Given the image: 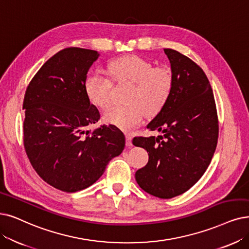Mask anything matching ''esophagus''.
Instances as JSON below:
<instances>
[{"label": "esophagus", "instance_id": "34e87169", "mask_svg": "<svg viewBox=\"0 0 249 249\" xmlns=\"http://www.w3.org/2000/svg\"><path fill=\"white\" fill-rule=\"evenodd\" d=\"M132 139H133V137L130 134H127V133L125 134V144H126V146H132L133 145Z\"/></svg>", "mask_w": 249, "mask_h": 249}]
</instances>
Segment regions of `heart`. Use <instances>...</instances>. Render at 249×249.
<instances>
[{
	"mask_svg": "<svg viewBox=\"0 0 249 249\" xmlns=\"http://www.w3.org/2000/svg\"><path fill=\"white\" fill-rule=\"evenodd\" d=\"M108 73L117 84H131L124 96V105H115L104 112V118L124 131H130L143 121L145 114L153 116L161 110L172 93L171 73L153 67L145 59L131 55L114 59L108 64ZM89 100L101 109L112 102V84L100 73L90 74L85 82Z\"/></svg>",
	"mask_w": 249,
	"mask_h": 249,
	"instance_id": "obj_1",
	"label": "heart"
}]
</instances>
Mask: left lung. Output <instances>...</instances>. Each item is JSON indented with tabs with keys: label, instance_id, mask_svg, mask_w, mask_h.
Listing matches in <instances>:
<instances>
[{
	"label": "left lung",
	"instance_id": "obj_1",
	"mask_svg": "<svg viewBox=\"0 0 249 249\" xmlns=\"http://www.w3.org/2000/svg\"><path fill=\"white\" fill-rule=\"evenodd\" d=\"M171 63L170 98L147 128L163 136L136 137L133 144L147 150L148 163L136 172L144 191L162 199L188 191L205 173L215 151L218 121L212 86L190 58L164 49Z\"/></svg>",
	"mask_w": 249,
	"mask_h": 249
}]
</instances>
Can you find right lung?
<instances>
[{
    "mask_svg": "<svg viewBox=\"0 0 249 249\" xmlns=\"http://www.w3.org/2000/svg\"><path fill=\"white\" fill-rule=\"evenodd\" d=\"M99 53L66 48L39 68L23 100V143L35 171L45 182L72 193L93 185L124 148L115 125L88 127L100 119L85 91L87 73Z\"/></svg>",
    "mask_w": 249,
    "mask_h": 249,
    "instance_id": "right-lung-1",
    "label": "right lung"
}]
</instances>
